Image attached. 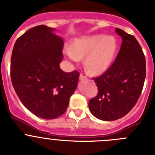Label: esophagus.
<instances>
[{
    "label": "esophagus",
    "instance_id": "obj_1",
    "mask_svg": "<svg viewBox=\"0 0 155 155\" xmlns=\"http://www.w3.org/2000/svg\"><path fill=\"white\" fill-rule=\"evenodd\" d=\"M79 78H80L81 81H87V78H86V77H84V75L82 74H80V77H79Z\"/></svg>",
    "mask_w": 155,
    "mask_h": 155
}]
</instances>
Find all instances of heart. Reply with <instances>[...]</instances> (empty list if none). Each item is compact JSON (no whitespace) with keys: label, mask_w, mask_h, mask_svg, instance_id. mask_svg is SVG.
<instances>
[{"label":"heart","mask_w":155,"mask_h":155,"mask_svg":"<svg viewBox=\"0 0 155 155\" xmlns=\"http://www.w3.org/2000/svg\"><path fill=\"white\" fill-rule=\"evenodd\" d=\"M116 40L113 36L102 34L84 35L74 39L71 48H64V53L73 62L85 57L84 68L89 74L99 75L109 68L116 51Z\"/></svg>","instance_id":"1"}]
</instances>
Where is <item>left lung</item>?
I'll use <instances>...</instances> for the list:
<instances>
[{
	"mask_svg": "<svg viewBox=\"0 0 155 155\" xmlns=\"http://www.w3.org/2000/svg\"><path fill=\"white\" fill-rule=\"evenodd\" d=\"M116 32L123 40L120 52L110 68L93 79L98 92L88 103L91 114L103 121L122 118L134 108L146 77L144 54L136 38L120 28Z\"/></svg>",
	"mask_w": 155,
	"mask_h": 155,
	"instance_id": "obj_1",
	"label": "left lung"
}]
</instances>
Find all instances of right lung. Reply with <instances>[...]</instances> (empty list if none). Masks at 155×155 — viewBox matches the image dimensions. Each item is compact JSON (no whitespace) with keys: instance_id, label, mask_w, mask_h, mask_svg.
Instances as JSON below:
<instances>
[{"instance_id":"add662e5","label":"right lung","mask_w":155,"mask_h":155,"mask_svg":"<svg viewBox=\"0 0 155 155\" xmlns=\"http://www.w3.org/2000/svg\"><path fill=\"white\" fill-rule=\"evenodd\" d=\"M55 28L38 25L16 40L11 59V78L23 105L38 117L53 120L67 110L79 73L60 68L64 40Z\"/></svg>"}]
</instances>
